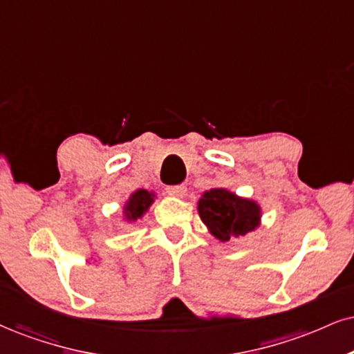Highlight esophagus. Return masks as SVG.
I'll return each instance as SVG.
<instances>
[{
	"mask_svg": "<svg viewBox=\"0 0 354 354\" xmlns=\"http://www.w3.org/2000/svg\"><path fill=\"white\" fill-rule=\"evenodd\" d=\"M167 194L172 195V197L184 198L185 195H187V187H185V185H172V187H167Z\"/></svg>",
	"mask_w": 354,
	"mask_h": 354,
	"instance_id": "obj_1",
	"label": "esophagus"
}]
</instances>
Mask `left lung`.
<instances>
[{"label": "left lung", "instance_id": "left-lung-1", "mask_svg": "<svg viewBox=\"0 0 354 354\" xmlns=\"http://www.w3.org/2000/svg\"><path fill=\"white\" fill-rule=\"evenodd\" d=\"M198 215L213 236L223 243L244 236L261 223L259 205L226 189L205 192L198 200Z\"/></svg>", "mask_w": 354, "mask_h": 354}]
</instances>
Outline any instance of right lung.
Instances as JSON below:
<instances>
[{"label":"right lung","mask_w":354,"mask_h":354,"mask_svg":"<svg viewBox=\"0 0 354 354\" xmlns=\"http://www.w3.org/2000/svg\"><path fill=\"white\" fill-rule=\"evenodd\" d=\"M154 202V192H147L144 189H139L131 194L128 202H126L123 213L128 221H136L142 218L144 213L149 210V207Z\"/></svg>","instance_id":"1"}]
</instances>
